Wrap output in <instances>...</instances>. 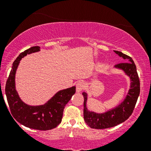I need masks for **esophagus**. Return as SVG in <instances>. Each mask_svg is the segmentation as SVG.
Masks as SVG:
<instances>
[{
    "instance_id": "34e87169",
    "label": "esophagus",
    "mask_w": 151,
    "mask_h": 151,
    "mask_svg": "<svg viewBox=\"0 0 151 151\" xmlns=\"http://www.w3.org/2000/svg\"><path fill=\"white\" fill-rule=\"evenodd\" d=\"M84 88V84L82 81H79L76 84V91L77 92H80Z\"/></svg>"
}]
</instances>
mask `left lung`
I'll use <instances>...</instances> for the list:
<instances>
[{"instance_id":"left-lung-1","label":"left lung","mask_w":151,"mask_h":151,"mask_svg":"<svg viewBox=\"0 0 151 151\" xmlns=\"http://www.w3.org/2000/svg\"><path fill=\"white\" fill-rule=\"evenodd\" d=\"M126 62L117 64L114 67L123 70L131 79V86L127 96L119 105L115 108L101 114L90 111L86 107L87 93L83 92L84 96V119L86 124L91 129H104L116 126L124 122L130 117L133 111L140 93V81L137 73L136 67L131 57L121 52L115 51Z\"/></svg>"}]
</instances>
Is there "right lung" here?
<instances>
[{
	"label": "right lung",
	"mask_w": 151,
	"mask_h": 151,
	"mask_svg": "<svg viewBox=\"0 0 151 151\" xmlns=\"http://www.w3.org/2000/svg\"><path fill=\"white\" fill-rule=\"evenodd\" d=\"M40 48L38 46L32 47L20 53L16 58L7 79L6 94L11 114L18 122L30 129L47 131L57 127L61 123L64 109L75 93L76 86L60 90L43 105L30 106L20 99L15 89L17 68L22 58L39 52Z\"/></svg>",
	"instance_id": "right-lung-1"
}]
</instances>
